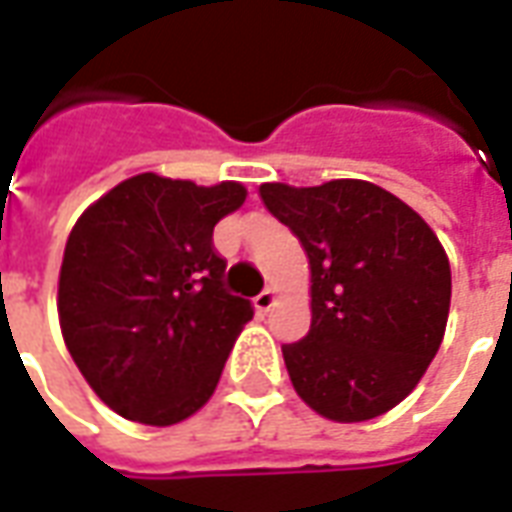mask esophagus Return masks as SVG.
Instances as JSON below:
<instances>
[{
    "mask_svg": "<svg viewBox=\"0 0 512 512\" xmlns=\"http://www.w3.org/2000/svg\"><path fill=\"white\" fill-rule=\"evenodd\" d=\"M274 301H277V290L266 288L263 293H257L255 296V310L257 312H268L274 307Z\"/></svg>",
    "mask_w": 512,
    "mask_h": 512,
    "instance_id": "obj_1",
    "label": "esophagus"
}]
</instances>
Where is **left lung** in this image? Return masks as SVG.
<instances>
[{
    "label": "left lung",
    "instance_id": "obj_1",
    "mask_svg": "<svg viewBox=\"0 0 512 512\" xmlns=\"http://www.w3.org/2000/svg\"><path fill=\"white\" fill-rule=\"evenodd\" d=\"M260 200L310 260V332L282 345L293 389L334 422L381 417L419 384L444 340V246L414 208L367 180L263 183Z\"/></svg>",
    "mask_w": 512,
    "mask_h": 512
}]
</instances>
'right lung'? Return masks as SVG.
<instances>
[{"label":"right lung","mask_w":512,"mask_h":512,"mask_svg":"<svg viewBox=\"0 0 512 512\" xmlns=\"http://www.w3.org/2000/svg\"><path fill=\"white\" fill-rule=\"evenodd\" d=\"M235 180L142 172L76 219L60 268L62 340L120 417L178 425L211 400L252 304L222 288L213 227L238 211Z\"/></svg>","instance_id":"obj_1"}]
</instances>
